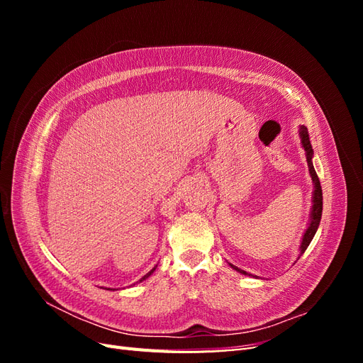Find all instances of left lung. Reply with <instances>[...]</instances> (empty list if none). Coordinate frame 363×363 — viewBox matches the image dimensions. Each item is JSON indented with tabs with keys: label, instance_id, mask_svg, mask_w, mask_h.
Instances as JSON below:
<instances>
[{
	"label": "left lung",
	"instance_id": "8db88e82",
	"mask_svg": "<svg viewBox=\"0 0 363 363\" xmlns=\"http://www.w3.org/2000/svg\"><path fill=\"white\" fill-rule=\"evenodd\" d=\"M300 138H301V145L306 151V160H307V164H309V174L312 177V182H313V195H312V208H311V219H309V225H307L306 232L303 235V240H301V245H300V256L303 255V252L307 250V247H309V244L312 242V239L316 233L318 227H320V221H321V215H323V189H321V183H320V179H318L316 175V171L313 168V163H312V157H313V150H312V144H311V139H309V131H307V128L304 125L300 127ZM298 256V259H300ZM296 259V260H298ZM233 269H236L238 272L244 274V276H251V274H248L247 271L244 269H239L238 267L235 265H230Z\"/></svg>",
	"mask_w": 363,
	"mask_h": 363
}]
</instances>
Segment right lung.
Listing matches in <instances>:
<instances>
[{"label":"right lung","mask_w":363,"mask_h":363,"mask_svg":"<svg viewBox=\"0 0 363 363\" xmlns=\"http://www.w3.org/2000/svg\"><path fill=\"white\" fill-rule=\"evenodd\" d=\"M156 267H157V265H156ZM156 267H155V268H152V269H151V271H150V272H147V274H145V276H144V277H142V279H140V280H139V281H144V280H145V279H148V277H150V276H151V274H152V272H155V271H156Z\"/></svg>","instance_id":"add662e5"}]
</instances>
